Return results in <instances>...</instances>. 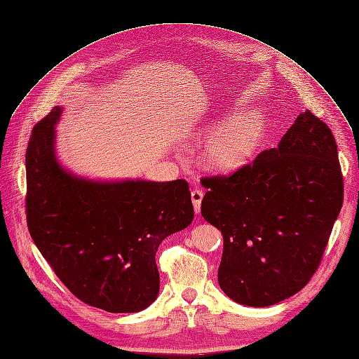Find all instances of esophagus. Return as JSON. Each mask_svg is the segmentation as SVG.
<instances>
[{
    "label": "esophagus",
    "instance_id": "obj_1",
    "mask_svg": "<svg viewBox=\"0 0 359 359\" xmlns=\"http://www.w3.org/2000/svg\"><path fill=\"white\" fill-rule=\"evenodd\" d=\"M191 198H192V202H194L195 212L199 214L201 212V201H202V198H204V192H202L201 189H194L192 194H191Z\"/></svg>",
    "mask_w": 359,
    "mask_h": 359
}]
</instances>
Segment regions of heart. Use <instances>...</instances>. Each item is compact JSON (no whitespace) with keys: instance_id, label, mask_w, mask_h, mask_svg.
Listing matches in <instances>:
<instances>
[{"instance_id":"1","label":"heart","mask_w":359,"mask_h":359,"mask_svg":"<svg viewBox=\"0 0 359 359\" xmlns=\"http://www.w3.org/2000/svg\"><path fill=\"white\" fill-rule=\"evenodd\" d=\"M264 136V118L257 113L231 117L207 139L202 161L214 171H235L252 160Z\"/></svg>"}]
</instances>
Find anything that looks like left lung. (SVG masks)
Listing matches in <instances>:
<instances>
[{
	"label": "left lung",
	"instance_id": "left-lung-1",
	"mask_svg": "<svg viewBox=\"0 0 359 359\" xmlns=\"http://www.w3.org/2000/svg\"><path fill=\"white\" fill-rule=\"evenodd\" d=\"M201 183L208 189L201 214L224 241L222 290L257 308L298 293L317 271L344 202L330 128L306 110L277 148L233 175Z\"/></svg>",
	"mask_w": 359,
	"mask_h": 359
}]
</instances>
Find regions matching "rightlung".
Returning a JSON list of instances; mask_svg holds the SVG:
<instances>
[{"mask_svg":"<svg viewBox=\"0 0 359 359\" xmlns=\"http://www.w3.org/2000/svg\"><path fill=\"white\" fill-rule=\"evenodd\" d=\"M61 111L54 107L27 145L29 233L77 299L107 313H139L160 290V243L194 220L189 184L72 175L55 155Z\"/></svg>","mask_w":359,"mask_h":359,"instance_id":"1","label":"right lung"}]
</instances>
